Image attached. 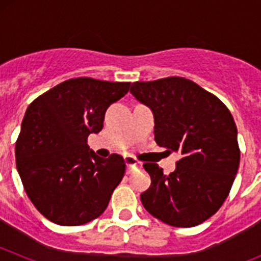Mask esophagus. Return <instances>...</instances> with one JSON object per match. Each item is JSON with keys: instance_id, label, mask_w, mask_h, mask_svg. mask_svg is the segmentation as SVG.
<instances>
[{"instance_id": "1", "label": "esophagus", "mask_w": 261, "mask_h": 261, "mask_svg": "<svg viewBox=\"0 0 261 261\" xmlns=\"http://www.w3.org/2000/svg\"><path fill=\"white\" fill-rule=\"evenodd\" d=\"M124 161H125V165H126V167H128V170H126V172H128V174H130V172H132L133 168H141V163L138 162L136 158H133V156H130V155L125 156V158H124Z\"/></svg>"}]
</instances>
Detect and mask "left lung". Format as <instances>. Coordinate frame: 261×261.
Returning <instances> with one entry per match:
<instances>
[{
	"label": "left lung",
	"mask_w": 261,
	"mask_h": 261,
	"mask_svg": "<svg viewBox=\"0 0 261 261\" xmlns=\"http://www.w3.org/2000/svg\"><path fill=\"white\" fill-rule=\"evenodd\" d=\"M130 93L153 111L156 144L180 155L170 175L156 163H144L151 177L141 193L144 208L175 227L200 225L222 206L238 171L241 150L231 112L183 77L135 82Z\"/></svg>",
	"instance_id": "obj_1"
}]
</instances>
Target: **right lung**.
<instances>
[{"label":"right lung","instance_id":"1","mask_svg":"<svg viewBox=\"0 0 261 261\" xmlns=\"http://www.w3.org/2000/svg\"><path fill=\"white\" fill-rule=\"evenodd\" d=\"M130 82L70 78L29 106L15 142V162L29 199L47 220L78 226L98 218L125 174L119 154L100 158L87 145L103 128L108 106Z\"/></svg>","mask_w":261,"mask_h":261}]
</instances>
